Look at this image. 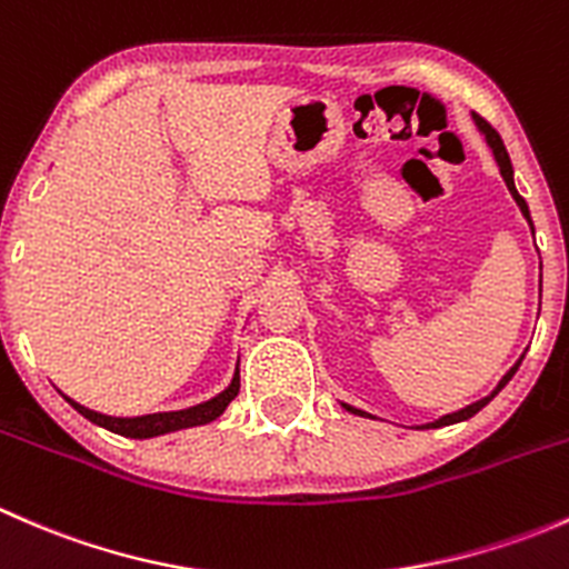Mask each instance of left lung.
I'll return each instance as SVG.
<instances>
[{"label":"left lung","mask_w":569,"mask_h":569,"mask_svg":"<svg viewBox=\"0 0 569 569\" xmlns=\"http://www.w3.org/2000/svg\"><path fill=\"white\" fill-rule=\"evenodd\" d=\"M473 120H476V129H479L481 134H485V140H487V146H490L492 157H496V162H498V170H501V176H503V181H507V189H509V192H512L515 203L520 206V211H523V217H526V220H529V226H531L529 203H526V200L520 198V192H518V189H515V170H512V162H509L507 146H503V140H501V137H498V131L492 129V126L487 123V120L476 118V114H473ZM531 231H533V226H531ZM520 363H523V358H520L518 363H515L512 369H509L507 375L501 377V382H498V386L492 388V393H490V396H485V399L473 401V405H465L462 410H457V412H449V416H440L438 421H432V423H421V427H416V429H438V427H449V423H460V421H468V418H473L476 412L481 410V407H485V405H490V401L496 399V396H498V391H501V388L507 386L509 380H512V377H515V371H518V366H520ZM341 407H343V410L355 412V416L371 418L369 412H366V410H358V407H352V405H343V401H341Z\"/></svg>","instance_id":"8db88e82"}]
</instances>
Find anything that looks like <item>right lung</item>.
Returning a JSON list of instances; mask_svg holds the SVG:
<instances>
[{
	"instance_id": "obj_1",
	"label": "right lung",
	"mask_w": 569,
	"mask_h": 569,
	"mask_svg": "<svg viewBox=\"0 0 569 569\" xmlns=\"http://www.w3.org/2000/svg\"><path fill=\"white\" fill-rule=\"evenodd\" d=\"M239 393V363L237 371H233L231 382H228L226 391H220L214 399L200 401V405L187 407V410H170V412H151V416H134V418H118V416H104V412H96L90 407L79 405V401L68 399V405L73 407L77 412H82L88 421H93L96 427H104L109 432L123 435V438H134V440H148V438H159V435H170L178 432V429H189V427H203V423L217 421V418L226 412V407L237 399Z\"/></svg>"
}]
</instances>
